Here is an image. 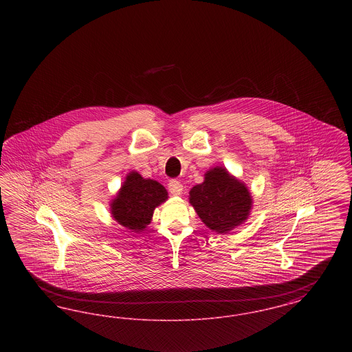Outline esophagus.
I'll return each instance as SVG.
<instances>
[{
	"label": "esophagus",
	"mask_w": 352,
	"mask_h": 352,
	"mask_svg": "<svg viewBox=\"0 0 352 352\" xmlns=\"http://www.w3.org/2000/svg\"><path fill=\"white\" fill-rule=\"evenodd\" d=\"M168 187L170 194H171V195H175V197L181 195L182 191H184V186H182V184H181L179 181H177V179H171V181L168 182Z\"/></svg>",
	"instance_id": "1"
}]
</instances>
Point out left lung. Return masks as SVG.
<instances>
[{
	"label": "left lung",
	"instance_id": "left-lung-1",
	"mask_svg": "<svg viewBox=\"0 0 352 352\" xmlns=\"http://www.w3.org/2000/svg\"><path fill=\"white\" fill-rule=\"evenodd\" d=\"M190 203L208 228L227 234L247 220L252 197L248 188L226 168H215L207 171L203 184L191 188Z\"/></svg>",
	"mask_w": 352,
	"mask_h": 352
}]
</instances>
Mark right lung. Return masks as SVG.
Masks as SVG:
<instances>
[{
    "label": "right lung",
    "instance_id": "1",
    "mask_svg": "<svg viewBox=\"0 0 352 352\" xmlns=\"http://www.w3.org/2000/svg\"><path fill=\"white\" fill-rule=\"evenodd\" d=\"M166 199L168 191L162 184L144 179L133 171L126 177L112 203V215L121 226L132 232H140L151 223L154 208Z\"/></svg>",
    "mask_w": 352,
    "mask_h": 352
}]
</instances>
